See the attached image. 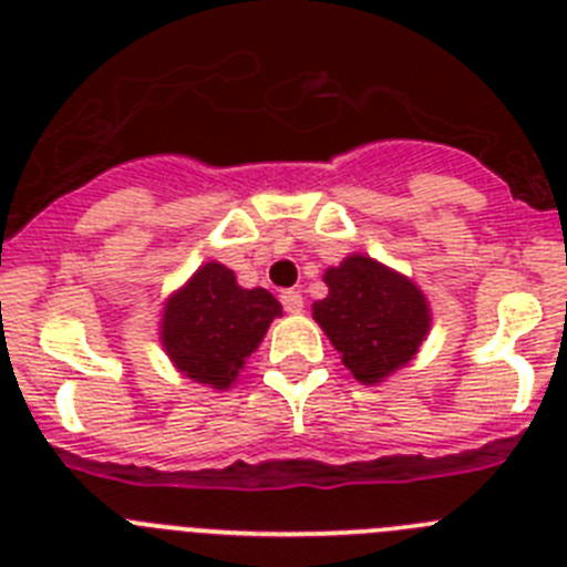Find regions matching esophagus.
<instances>
[{
    "label": "esophagus",
    "mask_w": 567,
    "mask_h": 567,
    "mask_svg": "<svg viewBox=\"0 0 567 567\" xmlns=\"http://www.w3.org/2000/svg\"><path fill=\"white\" fill-rule=\"evenodd\" d=\"M280 303H284V309L292 315H298L300 309H303V295L295 292V289H287V292H280Z\"/></svg>",
    "instance_id": "1"
}]
</instances>
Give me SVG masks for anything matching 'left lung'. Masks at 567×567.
<instances>
[{
    "label": "left lung",
    "mask_w": 567,
    "mask_h": 567,
    "mask_svg": "<svg viewBox=\"0 0 567 567\" xmlns=\"http://www.w3.org/2000/svg\"><path fill=\"white\" fill-rule=\"evenodd\" d=\"M323 280L329 295L315 303L312 318L360 383H380L417 354L432 312L414 280L369 255H349Z\"/></svg>",
    "instance_id": "8db88e82"
}]
</instances>
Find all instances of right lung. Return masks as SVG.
I'll return each mask as SVG.
<instances>
[{
  "label": "right lung",
  "mask_w": 567,
  "mask_h": 567,
  "mask_svg": "<svg viewBox=\"0 0 567 567\" xmlns=\"http://www.w3.org/2000/svg\"><path fill=\"white\" fill-rule=\"evenodd\" d=\"M278 315L272 292L238 287L233 269L209 260L164 303V352L184 378L229 389Z\"/></svg>",
  "instance_id": "add662e5"
}]
</instances>
